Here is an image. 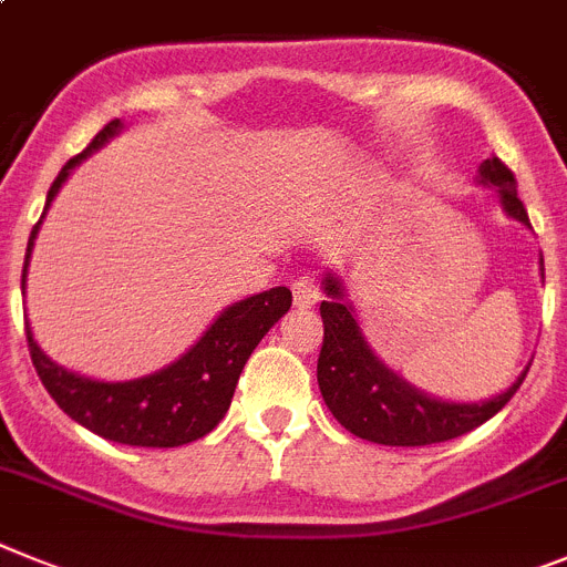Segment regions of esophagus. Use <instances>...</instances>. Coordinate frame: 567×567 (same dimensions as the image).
Masks as SVG:
<instances>
[{"instance_id":"obj_1","label":"esophagus","mask_w":567,"mask_h":567,"mask_svg":"<svg viewBox=\"0 0 567 567\" xmlns=\"http://www.w3.org/2000/svg\"><path fill=\"white\" fill-rule=\"evenodd\" d=\"M319 299H322V293H319V285L313 277H299L293 282V305L297 308H313Z\"/></svg>"}]
</instances>
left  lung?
Returning a JSON list of instances; mask_svg holds the SVG:
<instances>
[{"label":"left lung","instance_id":"1","mask_svg":"<svg viewBox=\"0 0 567 567\" xmlns=\"http://www.w3.org/2000/svg\"><path fill=\"white\" fill-rule=\"evenodd\" d=\"M480 185L496 188L502 210L530 228L528 210L516 196L514 174L496 156L480 165ZM539 274L545 279L543 259H539ZM322 288L324 299L319 305V313H322L324 339L317 362V382L328 411L337 416L344 431H351L359 440L393 447H422L433 445V442L456 440L508 405L530 368L528 362L514 385L491 400H436L431 393L405 382L400 373H393L373 353L365 333L359 328L353 302L344 293V282L337 274L328 270Z\"/></svg>","mask_w":567,"mask_h":567}]
</instances>
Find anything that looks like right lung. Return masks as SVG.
<instances>
[{
	"instance_id": "right-lung-1",
	"label": "right lung",
	"mask_w": 567,
	"mask_h": 567,
	"mask_svg": "<svg viewBox=\"0 0 567 567\" xmlns=\"http://www.w3.org/2000/svg\"><path fill=\"white\" fill-rule=\"evenodd\" d=\"M116 134H122V120L107 122L100 134L93 136L91 145L59 171L48 190L42 219H45L51 202L56 199L59 188L73 174V167L96 154ZM42 219L33 225L31 239H28L22 293ZM288 288H270L248 299H239V302L228 305L208 331L202 333L196 344H190L176 362L147 373V377L127 379V382H100V379L82 377V373L56 365L33 339L31 322H24V337H28L33 368H37L42 385L73 422L100 433L105 440L120 442V445L179 447L202 440L205 433L219 425L234 400L245 362L256 344L262 342L265 333L288 313Z\"/></svg>"
}]
</instances>
